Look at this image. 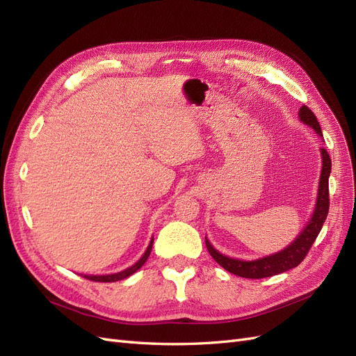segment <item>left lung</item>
I'll return each mask as SVG.
<instances>
[{"label":"left lung","mask_w":356,"mask_h":356,"mask_svg":"<svg viewBox=\"0 0 356 356\" xmlns=\"http://www.w3.org/2000/svg\"><path fill=\"white\" fill-rule=\"evenodd\" d=\"M298 117L301 122L310 126L319 136H322V131L316 120V115L312 113V110L307 108L306 105H303L300 108ZM321 156H322V170H321V178H319V188H318L315 211H314V215H312L310 221L303 229V232L298 234V238L293 243L288 245L281 252H276L273 255H268L264 258H258V260H252V261H243V260H238V258H230L227 255H222L221 252L215 250L207 238H204V243H207L208 251L212 255L213 260L217 261L221 267H224L227 272L238 275L241 277H248V279H261V277L284 273L289 270V268L297 267L301 261H303L312 245H314V242L316 241L322 225H324L327 220L328 209H330L328 178L331 174V159L325 148H321Z\"/></svg>","instance_id":"obj_1"}]
</instances>
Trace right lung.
I'll list each match as a JSON object with an SVG mask.
<instances>
[{
    "mask_svg": "<svg viewBox=\"0 0 356 356\" xmlns=\"http://www.w3.org/2000/svg\"><path fill=\"white\" fill-rule=\"evenodd\" d=\"M153 242H154V239L152 238V241H149V245H148V248H147V251L144 252V255H143L141 258H139V260H138L134 266L127 267L126 270L114 273V275H102V276H92V275L89 276V275H84V277L89 279V281H95V282H115V281H122V279L134 275L136 270H139V268H141V267L144 266V263L147 261V258L149 257V252H152Z\"/></svg>",
    "mask_w": 356,
    "mask_h": 356,
    "instance_id": "1",
    "label": "right lung"
}]
</instances>
